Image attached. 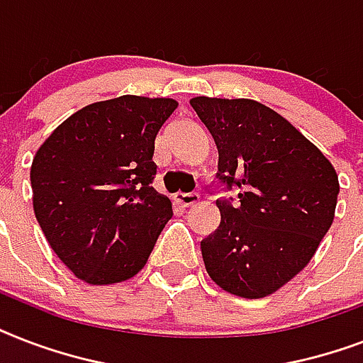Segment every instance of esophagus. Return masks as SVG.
<instances>
[{"instance_id":"34e87169","label":"esophagus","mask_w":363,"mask_h":363,"mask_svg":"<svg viewBox=\"0 0 363 363\" xmlns=\"http://www.w3.org/2000/svg\"><path fill=\"white\" fill-rule=\"evenodd\" d=\"M173 199H175L179 205H182V207H192V205H196L199 201V194L179 192V194H175V196H173Z\"/></svg>"}]
</instances>
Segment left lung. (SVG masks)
Returning a JSON list of instances; mask_svg holds the SVG:
<instances>
[{
  "instance_id": "obj_1",
  "label": "left lung",
  "mask_w": 363,
  "mask_h": 363,
  "mask_svg": "<svg viewBox=\"0 0 363 363\" xmlns=\"http://www.w3.org/2000/svg\"><path fill=\"white\" fill-rule=\"evenodd\" d=\"M190 105L218 148L216 177L239 188L235 207L216 201L220 226L201 241L205 269L233 296L265 298L315 256L335 216L337 173L264 104L199 96Z\"/></svg>"
}]
</instances>
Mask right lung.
<instances>
[{
  "mask_svg": "<svg viewBox=\"0 0 363 363\" xmlns=\"http://www.w3.org/2000/svg\"><path fill=\"white\" fill-rule=\"evenodd\" d=\"M179 107L171 98L86 105L48 135L31 162L33 213L77 279L115 284L145 267L173 209L150 186L154 139Z\"/></svg>",
  "mask_w": 363,
  "mask_h": 363,
  "instance_id": "add662e5",
  "label": "right lung"
}]
</instances>
